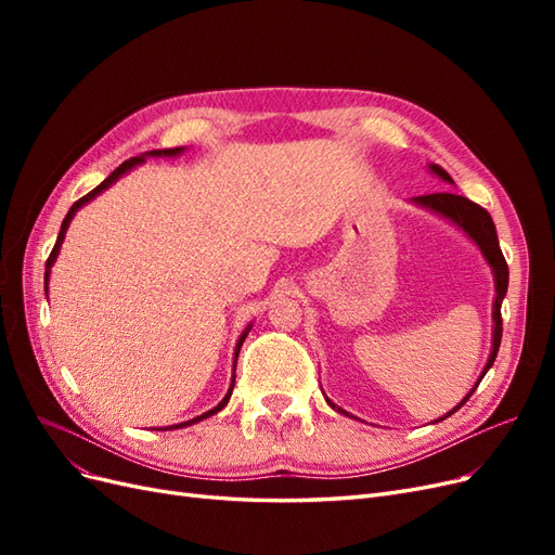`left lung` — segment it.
<instances>
[{"label": "left lung", "instance_id": "8db88e82", "mask_svg": "<svg viewBox=\"0 0 555 555\" xmlns=\"http://www.w3.org/2000/svg\"><path fill=\"white\" fill-rule=\"evenodd\" d=\"M428 169H430V173H435L438 178H442L444 182H453V180H451V176L442 169V166H438V164H428ZM412 204H416V206H422V208H426V210H430V212H435V215L444 217V220H449L451 224H456V227L465 233V236L479 247V251L483 255L486 263H489V266H491V271H493V280H495V300H493V345H491L489 361H486V365H483V373L479 375V379H477V384H475V389H477L479 382L483 379V375H486V373H489V367L493 365V361H495V357H498L500 338H502V317H500V306H502V298L507 296V284H509V268H507V261H505V257H502V251H500V243H498L495 224H493V220H491V215L486 212L481 206L473 204V201L465 198V196L451 194V192L426 194V196H414V198H412ZM475 389L469 391V393H467V396L459 402V405L453 408L449 414L440 416L438 422H442V418L451 416L453 412H459V410L465 405V402H467V398L475 393ZM324 398H326V396H324ZM326 402H328V405H331L335 412H340V414H345V416H351L349 412H345L343 408L335 405V402H331L328 398H326Z\"/></svg>", "mask_w": 555, "mask_h": 555}]
</instances>
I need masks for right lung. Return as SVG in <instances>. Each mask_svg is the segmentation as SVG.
Wrapping results in <instances>:
<instances>
[{"label": "right lung", "mask_w": 555, "mask_h": 555, "mask_svg": "<svg viewBox=\"0 0 555 555\" xmlns=\"http://www.w3.org/2000/svg\"><path fill=\"white\" fill-rule=\"evenodd\" d=\"M184 153V147H169V150H150V153H143V155H139V157H131V159H127V162H122L120 166H117V169L102 182V184H96V188L90 192V194H86L82 198H78L76 204L69 208V212H66V217H64V222H62V229H60V236H57V243H55V247H53V251H50V257H48V261H46V296H48V280H50V268H53V263H55V259H57V255H60V247H62V243H64V236H66V229H69V224H72V220H74V215L86 206V204H90L92 198H96L99 194L102 192H106L113 182H117L120 180L125 173H129L131 169H137V166H141L143 162H145V157H178V155H182ZM249 328H251V324H247L245 326V331L241 333V338H238V343H236V354H233V367H236V361H238V351H241V347H243V343H245V338H247V333H249ZM233 382H236V375H233V379H231V386H229V391H227V396L217 402V405L212 408V410H208V412H204L201 416H196V418H190V422H182V424H176V426H169V428H164V430H176V428H184V426H192V424H198V422H204V418H208V416H212V414H217L220 412L222 408H227V402H229V398H231V391H233ZM162 430V428H159Z\"/></svg>", "instance_id": "obj_1"}]
</instances>
